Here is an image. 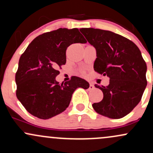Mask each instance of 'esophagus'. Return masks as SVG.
I'll return each mask as SVG.
<instances>
[{
    "instance_id": "obj_1",
    "label": "esophagus",
    "mask_w": 153,
    "mask_h": 153,
    "mask_svg": "<svg viewBox=\"0 0 153 153\" xmlns=\"http://www.w3.org/2000/svg\"><path fill=\"white\" fill-rule=\"evenodd\" d=\"M94 85H93L92 83H90V85H89V89H90V90H94Z\"/></svg>"
}]
</instances>
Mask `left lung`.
<instances>
[{"mask_svg":"<svg viewBox=\"0 0 153 153\" xmlns=\"http://www.w3.org/2000/svg\"><path fill=\"white\" fill-rule=\"evenodd\" d=\"M96 50L94 71L109 78L107 86L95 85L103 98L93 108L99 114L120 119L138 104L147 85V65L134 42L110 31L94 28L80 29Z\"/></svg>","mask_w":153,"mask_h":153,"instance_id":"1","label":"left lung"}]
</instances>
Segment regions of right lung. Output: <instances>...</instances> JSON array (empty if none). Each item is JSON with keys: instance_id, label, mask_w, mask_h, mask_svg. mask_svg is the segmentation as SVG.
<instances>
[{"instance_id": "1", "label": "right lung", "mask_w": 153, "mask_h": 153, "mask_svg": "<svg viewBox=\"0 0 153 153\" xmlns=\"http://www.w3.org/2000/svg\"><path fill=\"white\" fill-rule=\"evenodd\" d=\"M87 41L78 29H57L36 37L21 56L16 73V96L28 112L42 119L52 118L69 106L73 92L89 88L84 79L72 77L64 84L55 78L66 63V50Z\"/></svg>"}]
</instances>
